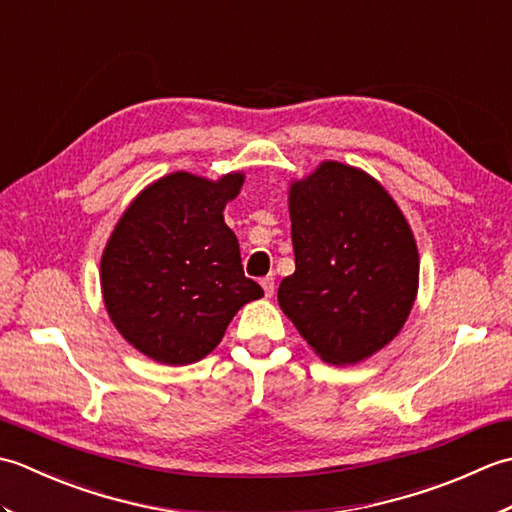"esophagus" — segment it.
<instances>
[{
	"mask_svg": "<svg viewBox=\"0 0 512 512\" xmlns=\"http://www.w3.org/2000/svg\"><path fill=\"white\" fill-rule=\"evenodd\" d=\"M262 288H264V295H266V297H273V292H275V277H273V275L264 277V279H262Z\"/></svg>",
	"mask_w": 512,
	"mask_h": 512,
	"instance_id": "obj_1",
	"label": "esophagus"
}]
</instances>
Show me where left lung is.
<instances>
[{
    "label": "left lung",
    "instance_id": "left-lung-1",
    "mask_svg": "<svg viewBox=\"0 0 512 512\" xmlns=\"http://www.w3.org/2000/svg\"><path fill=\"white\" fill-rule=\"evenodd\" d=\"M295 273L277 301L321 361L356 365L394 341L418 295L416 237L376 178L323 160L288 191Z\"/></svg>",
    "mask_w": 512,
    "mask_h": 512
}]
</instances>
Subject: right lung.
Returning a JSON list of instances; mask_svg holds the SVG:
<instances>
[{
  "mask_svg": "<svg viewBox=\"0 0 512 512\" xmlns=\"http://www.w3.org/2000/svg\"><path fill=\"white\" fill-rule=\"evenodd\" d=\"M242 184V171L217 180L173 171L136 195L107 239L101 257L107 314L151 361H202L237 310L264 297L244 277L239 242L222 215Z\"/></svg>",
  "mask_w": 512,
  "mask_h": 512,
  "instance_id": "add662e5",
  "label": "right lung"
}]
</instances>
